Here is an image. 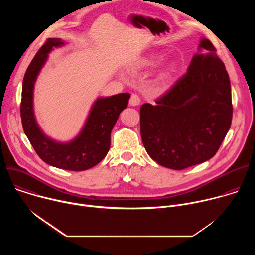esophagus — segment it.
<instances>
[{
	"label": "esophagus",
	"mask_w": 255,
	"mask_h": 255,
	"mask_svg": "<svg viewBox=\"0 0 255 255\" xmlns=\"http://www.w3.org/2000/svg\"><path fill=\"white\" fill-rule=\"evenodd\" d=\"M139 104H140V98L136 94H132L129 100V105L135 107V106H138Z\"/></svg>",
	"instance_id": "obj_1"
}]
</instances>
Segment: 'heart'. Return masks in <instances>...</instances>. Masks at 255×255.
Instances as JSON below:
<instances>
[{"label": "heart", "instance_id": "1", "mask_svg": "<svg viewBox=\"0 0 255 255\" xmlns=\"http://www.w3.org/2000/svg\"><path fill=\"white\" fill-rule=\"evenodd\" d=\"M163 58H164V54L163 53H152V54L146 56L145 58H143L142 60H140L139 65L141 67L154 66L155 64L159 63ZM176 68H177V64L174 61H171L160 72L159 76H158V83L160 84L161 87H165L168 84V82L173 77Z\"/></svg>", "mask_w": 255, "mask_h": 255}]
</instances>
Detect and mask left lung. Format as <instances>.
<instances>
[{
	"instance_id": "8db88e82",
	"label": "left lung",
	"mask_w": 255,
	"mask_h": 255,
	"mask_svg": "<svg viewBox=\"0 0 255 255\" xmlns=\"http://www.w3.org/2000/svg\"><path fill=\"white\" fill-rule=\"evenodd\" d=\"M187 74L158 99L140 108V133L148 155L180 170L212 158L232 120L228 72L216 48L202 38Z\"/></svg>"
}]
</instances>
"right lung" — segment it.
I'll return each instance as SVG.
<instances>
[{"label":"right lung","mask_w":255,"mask_h":255,"mask_svg":"<svg viewBox=\"0 0 255 255\" xmlns=\"http://www.w3.org/2000/svg\"><path fill=\"white\" fill-rule=\"evenodd\" d=\"M65 42L48 38L29 64L23 80L21 119L24 132L34 150L47 164L66 170L92 168L104 159L111 144V131L120 113L128 105L129 93L98 98L93 104L81 132L70 141L58 142L39 127L34 114V86L48 54Z\"/></svg>","instance_id":"right-lung-1"}]
</instances>
